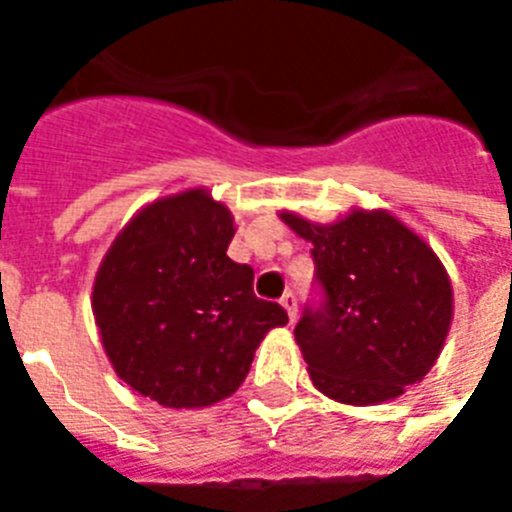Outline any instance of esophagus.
<instances>
[{
  "instance_id": "obj_1",
  "label": "esophagus",
  "mask_w": 512,
  "mask_h": 512,
  "mask_svg": "<svg viewBox=\"0 0 512 512\" xmlns=\"http://www.w3.org/2000/svg\"><path fill=\"white\" fill-rule=\"evenodd\" d=\"M281 305H284V311H287L289 321L297 319V297L295 292H284V297H281Z\"/></svg>"
}]
</instances>
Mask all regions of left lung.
Returning <instances> with one entry per match:
<instances>
[{"label":"left lung","instance_id":"left-lung-1","mask_svg":"<svg viewBox=\"0 0 512 512\" xmlns=\"http://www.w3.org/2000/svg\"><path fill=\"white\" fill-rule=\"evenodd\" d=\"M281 220L311 241L321 303L297 321L313 385L340 404L398 398L436 364L452 327V281L425 241L385 209L337 223Z\"/></svg>","mask_w":512,"mask_h":512}]
</instances>
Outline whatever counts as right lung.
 I'll list each match as a JSON object with an SVG mask.
<instances>
[{
  "instance_id": "obj_1",
  "label": "right lung",
  "mask_w": 512,
  "mask_h": 512,
  "mask_svg": "<svg viewBox=\"0 0 512 512\" xmlns=\"http://www.w3.org/2000/svg\"><path fill=\"white\" fill-rule=\"evenodd\" d=\"M231 209L204 188L164 196L124 225L95 276L92 313L114 372L170 409L239 390L257 345L287 311L252 292L233 263Z\"/></svg>"
}]
</instances>
